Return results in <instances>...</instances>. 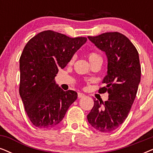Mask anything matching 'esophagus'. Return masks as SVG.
<instances>
[{
  "mask_svg": "<svg viewBox=\"0 0 153 153\" xmlns=\"http://www.w3.org/2000/svg\"><path fill=\"white\" fill-rule=\"evenodd\" d=\"M85 95L83 93H81V92H78V98H82V97H85Z\"/></svg>",
  "mask_w": 153,
  "mask_h": 153,
  "instance_id": "1",
  "label": "esophagus"
}]
</instances>
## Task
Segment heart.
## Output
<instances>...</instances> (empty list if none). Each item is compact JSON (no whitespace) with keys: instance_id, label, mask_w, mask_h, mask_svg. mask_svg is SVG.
Returning <instances> with one entry per match:
<instances>
[{"instance_id":"heart-1","label":"heart","mask_w":153,"mask_h":153,"mask_svg":"<svg viewBox=\"0 0 153 153\" xmlns=\"http://www.w3.org/2000/svg\"><path fill=\"white\" fill-rule=\"evenodd\" d=\"M98 58H101V56L99 55V54L94 53V52H92V53H90L88 54V59L89 61H92V60H94L96 59H98ZM73 61V59H72Z\"/></svg>"}]
</instances>
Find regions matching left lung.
Segmentation results:
<instances>
[{"label":"left lung","instance_id":"obj_1","mask_svg":"<svg viewBox=\"0 0 153 153\" xmlns=\"http://www.w3.org/2000/svg\"><path fill=\"white\" fill-rule=\"evenodd\" d=\"M107 58V74L100 93L107 92V101L94 100L88 115L90 124L102 133H110L122 124L128 117L140 82L138 52L126 36L119 32H106L88 36Z\"/></svg>","mask_w":153,"mask_h":153}]
</instances>
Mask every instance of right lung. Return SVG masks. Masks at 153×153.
Returning <instances> with one entry per match:
<instances>
[{
    "mask_svg": "<svg viewBox=\"0 0 153 153\" xmlns=\"http://www.w3.org/2000/svg\"><path fill=\"white\" fill-rule=\"evenodd\" d=\"M86 42V37L71 38L46 30L25 45L20 59V95L29 119L36 127L56 126L76 100L78 93L63 90L56 83L55 77Z\"/></svg>",
    "mask_w": 153,
    "mask_h": 153,
    "instance_id": "obj_1",
    "label": "right lung"
}]
</instances>
